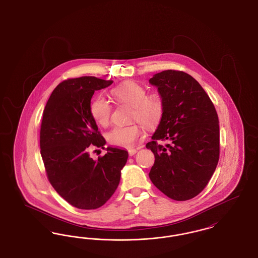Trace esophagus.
Masks as SVG:
<instances>
[{
    "label": "esophagus",
    "instance_id": "esophagus-1",
    "mask_svg": "<svg viewBox=\"0 0 258 258\" xmlns=\"http://www.w3.org/2000/svg\"><path fill=\"white\" fill-rule=\"evenodd\" d=\"M127 152H128V155H130L131 157H133V156H135V154L137 153V150H136V149H130Z\"/></svg>",
    "mask_w": 258,
    "mask_h": 258
}]
</instances>
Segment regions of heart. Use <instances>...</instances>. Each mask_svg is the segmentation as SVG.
Instances as JSON below:
<instances>
[{
  "label": "heart",
  "instance_id": "obj_1",
  "mask_svg": "<svg viewBox=\"0 0 258 258\" xmlns=\"http://www.w3.org/2000/svg\"><path fill=\"white\" fill-rule=\"evenodd\" d=\"M110 94L118 103L133 106L132 121H139L148 128H153L160 123L164 106L157 94H147L144 87L135 82H125L114 87ZM90 114L98 124L103 127L108 126L112 116L110 102L101 97L94 98L90 104ZM143 134L142 124L134 123L114 127L107 135V140L113 146L132 147Z\"/></svg>",
  "mask_w": 258,
  "mask_h": 258
}]
</instances>
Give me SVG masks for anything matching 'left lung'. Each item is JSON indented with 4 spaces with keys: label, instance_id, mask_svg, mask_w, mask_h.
<instances>
[{
    "label": "left lung",
    "instance_id": "1",
    "mask_svg": "<svg viewBox=\"0 0 258 258\" xmlns=\"http://www.w3.org/2000/svg\"><path fill=\"white\" fill-rule=\"evenodd\" d=\"M164 110L146 147L155 155L149 173L166 197L184 201L199 195L220 159V125L216 108L204 89L189 74L168 70L155 74ZM168 140L165 148L159 141Z\"/></svg>",
    "mask_w": 258,
    "mask_h": 258
}]
</instances>
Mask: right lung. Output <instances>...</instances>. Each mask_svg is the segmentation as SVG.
I'll return each mask as SVG.
<instances>
[{"instance_id":"right-lung-1","label":"right lung","mask_w":258,"mask_h":258,"mask_svg":"<svg viewBox=\"0 0 258 258\" xmlns=\"http://www.w3.org/2000/svg\"><path fill=\"white\" fill-rule=\"evenodd\" d=\"M112 80L95 76L71 78L52 92L40 125V154L50 184L67 202L78 209L99 208L120 183L127 152L108 147L94 160L89 151L102 148L105 139L90 114L95 91Z\"/></svg>"}]
</instances>
